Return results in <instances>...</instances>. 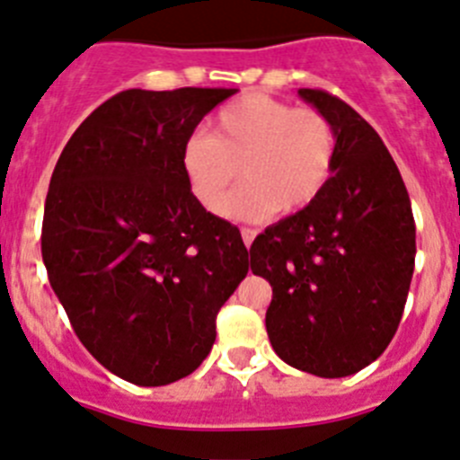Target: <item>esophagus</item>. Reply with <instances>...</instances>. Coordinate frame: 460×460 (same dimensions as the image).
Instances as JSON below:
<instances>
[{"label":"esophagus","mask_w":460,"mask_h":460,"mask_svg":"<svg viewBox=\"0 0 460 460\" xmlns=\"http://www.w3.org/2000/svg\"><path fill=\"white\" fill-rule=\"evenodd\" d=\"M240 235H243V243H245V245L250 247L252 243H254V238H256V229H250V226H243V229H240Z\"/></svg>","instance_id":"esophagus-1"}]
</instances>
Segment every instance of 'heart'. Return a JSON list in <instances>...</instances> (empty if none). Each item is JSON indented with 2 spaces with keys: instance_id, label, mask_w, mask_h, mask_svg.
<instances>
[{
  "instance_id": "heart-1",
  "label": "heart",
  "mask_w": 460,
  "mask_h": 460,
  "mask_svg": "<svg viewBox=\"0 0 460 460\" xmlns=\"http://www.w3.org/2000/svg\"><path fill=\"white\" fill-rule=\"evenodd\" d=\"M337 160V135L323 111L296 107L268 93H245L222 107L208 132H197L181 151L190 192L206 210L231 220L261 222L277 210L293 215L328 188Z\"/></svg>"
}]
</instances>
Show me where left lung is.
Here are the masks:
<instances>
[{
    "label": "left lung",
    "mask_w": 460,
    "mask_h": 460,
    "mask_svg": "<svg viewBox=\"0 0 460 460\" xmlns=\"http://www.w3.org/2000/svg\"><path fill=\"white\" fill-rule=\"evenodd\" d=\"M332 121L337 160L328 188L250 247L270 281L266 330L291 367L343 378L390 346L415 268V220L399 167L378 132L323 89H300Z\"/></svg>",
    "instance_id": "obj_1"
}]
</instances>
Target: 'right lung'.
<instances>
[{
	"label": "right lung",
	"mask_w": 460,
	"mask_h": 460,
	"mask_svg": "<svg viewBox=\"0 0 460 460\" xmlns=\"http://www.w3.org/2000/svg\"><path fill=\"white\" fill-rule=\"evenodd\" d=\"M235 89H128L61 151L40 252L68 321L98 362L158 387L210 353L215 318L247 275L238 226L194 199L181 151Z\"/></svg>",
	"instance_id": "1"
}]
</instances>
